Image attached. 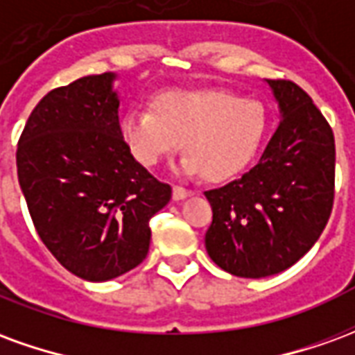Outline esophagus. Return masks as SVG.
<instances>
[{
	"label": "esophagus",
	"mask_w": 355,
	"mask_h": 355,
	"mask_svg": "<svg viewBox=\"0 0 355 355\" xmlns=\"http://www.w3.org/2000/svg\"><path fill=\"white\" fill-rule=\"evenodd\" d=\"M193 190H190V188H184V186L177 184L175 188H173V198L175 200H184V198H188V196H192Z\"/></svg>",
	"instance_id": "34e87169"
}]
</instances>
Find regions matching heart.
Returning <instances> with one entry per match:
<instances>
[{"mask_svg": "<svg viewBox=\"0 0 355 355\" xmlns=\"http://www.w3.org/2000/svg\"><path fill=\"white\" fill-rule=\"evenodd\" d=\"M266 110L259 101L228 91H163L152 110L135 106L121 119V137L142 165H157L182 140L190 154L184 171H203L209 180H226L245 169L266 132Z\"/></svg>", "mask_w": 355, "mask_h": 355, "instance_id": "heart-1", "label": "heart"}]
</instances>
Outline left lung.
<instances>
[{"mask_svg":"<svg viewBox=\"0 0 355 355\" xmlns=\"http://www.w3.org/2000/svg\"><path fill=\"white\" fill-rule=\"evenodd\" d=\"M283 119L259 163L209 190V257L238 277L279 274L318 241L335 201V135L295 81L266 80Z\"/></svg>","mask_w":355,"mask_h":355,"instance_id":"8db88e82","label":"left lung"}]
</instances>
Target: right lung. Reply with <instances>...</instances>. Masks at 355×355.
Instances as JSON below:
<instances>
[{
	"mask_svg": "<svg viewBox=\"0 0 355 355\" xmlns=\"http://www.w3.org/2000/svg\"><path fill=\"white\" fill-rule=\"evenodd\" d=\"M110 72L49 91L28 117L17 173L37 236L81 279L106 282L146 259L150 218L171 200L125 144Z\"/></svg>",
	"mask_w": 355,
	"mask_h": 355,
	"instance_id": "obj_1",
	"label": "right lung"
}]
</instances>
